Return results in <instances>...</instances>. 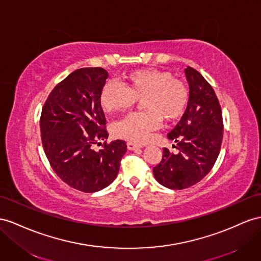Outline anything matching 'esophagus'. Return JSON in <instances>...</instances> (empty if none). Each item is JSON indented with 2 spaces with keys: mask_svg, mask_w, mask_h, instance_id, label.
I'll return each mask as SVG.
<instances>
[{
  "mask_svg": "<svg viewBox=\"0 0 261 261\" xmlns=\"http://www.w3.org/2000/svg\"><path fill=\"white\" fill-rule=\"evenodd\" d=\"M126 148H128V150H130V151H133V150L141 149L142 145L137 144V143H133V142H128V143H126Z\"/></svg>",
  "mask_w": 261,
  "mask_h": 261,
  "instance_id": "34e87169",
  "label": "esophagus"
}]
</instances>
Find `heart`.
<instances>
[{
  "label": "heart",
  "instance_id": "heart-1",
  "mask_svg": "<svg viewBox=\"0 0 261 261\" xmlns=\"http://www.w3.org/2000/svg\"><path fill=\"white\" fill-rule=\"evenodd\" d=\"M144 111L133 112L112 126L115 137L130 142L143 143L162 124V118L173 121L183 115L189 101V89L182 80L169 71L143 69L128 75V84L110 79L100 95L107 112L124 111L141 100Z\"/></svg>",
  "mask_w": 261,
  "mask_h": 261
}]
</instances>
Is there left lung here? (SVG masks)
Wrapping results in <instances>:
<instances>
[{
    "instance_id": "8db88e82",
    "label": "left lung",
    "mask_w": 261,
    "mask_h": 261,
    "mask_svg": "<svg viewBox=\"0 0 261 261\" xmlns=\"http://www.w3.org/2000/svg\"><path fill=\"white\" fill-rule=\"evenodd\" d=\"M190 96L186 110L169 135L177 153L163 149L162 161L153 168L156 181L183 190L203 179L215 164L223 140V115L216 93L192 67L184 70Z\"/></svg>"
}]
</instances>
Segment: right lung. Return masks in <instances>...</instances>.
Here are the masks:
<instances>
[{
  "instance_id": "add662e5",
  "label": "right lung",
  "mask_w": 261,
  "mask_h": 261,
  "mask_svg": "<svg viewBox=\"0 0 261 261\" xmlns=\"http://www.w3.org/2000/svg\"><path fill=\"white\" fill-rule=\"evenodd\" d=\"M109 77L100 67L72 71L48 96L41 116L42 143L53 170L70 188L85 193L115 181L126 152L122 140L91 149L108 139L100 95ZM100 143V142H99Z\"/></svg>"
}]
</instances>
